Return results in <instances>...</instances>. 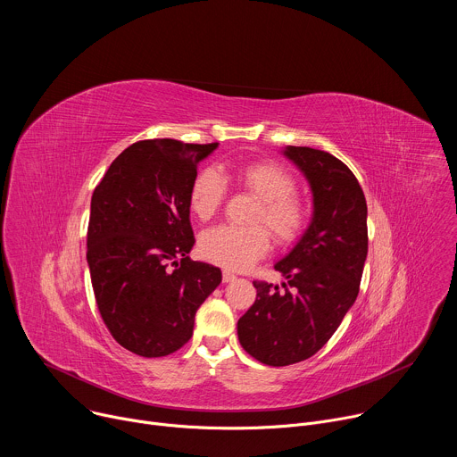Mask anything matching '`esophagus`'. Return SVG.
Here are the masks:
<instances>
[{"mask_svg": "<svg viewBox=\"0 0 457 457\" xmlns=\"http://www.w3.org/2000/svg\"><path fill=\"white\" fill-rule=\"evenodd\" d=\"M237 277H235V273L233 271H229V270H224L222 271V280L228 284V282H233Z\"/></svg>", "mask_w": 457, "mask_h": 457, "instance_id": "34e87169", "label": "esophagus"}]
</instances>
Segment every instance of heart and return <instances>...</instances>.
Instances as JSON below:
<instances>
[{"mask_svg":"<svg viewBox=\"0 0 457 457\" xmlns=\"http://www.w3.org/2000/svg\"><path fill=\"white\" fill-rule=\"evenodd\" d=\"M237 180L260 199L253 220L264 222L282 244L300 237L309 219V206L295 191V179L273 162H253L235 171ZM228 182L219 168H204L195 177L189 191L191 212L203 220L212 219L224 203ZM270 249V233L264 226L220 224L201 237V253L229 270L249 268Z\"/></svg>","mask_w":457,"mask_h":457,"instance_id":"heart-1","label":"heart"}]
</instances>
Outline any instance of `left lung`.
Wrapping results in <instances>:
<instances>
[{
  "label": "left lung",
  "instance_id": "1",
  "mask_svg": "<svg viewBox=\"0 0 457 457\" xmlns=\"http://www.w3.org/2000/svg\"><path fill=\"white\" fill-rule=\"evenodd\" d=\"M282 154L309 182L312 217L275 264L284 291L253 282L256 300L237 323L244 351L273 367L303 361L329 342L356 302L367 258V203L354 173L321 150Z\"/></svg>",
  "mask_w": 457,
  "mask_h": 457
}]
</instances>
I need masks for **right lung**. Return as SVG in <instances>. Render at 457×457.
I'll return each instance as SVG.
<instances>
[{"instance_id":"add662e5","label":"right lung","mask_w":457,"mask_h":457,"mask_svg":"<svg viewBox=\"0 0 457 457\" xmlns=\"http://www.w3.org/2000/svg\"><path fill=\"white\" fill-rule=\"evenodd\" d=\"M217 146L139 141L94 189L87 262L96 302L115 342L139 356L179 351L195 312L222 282L219 268L187 256L191 184Z\"/></svg>"}]
</instances>
